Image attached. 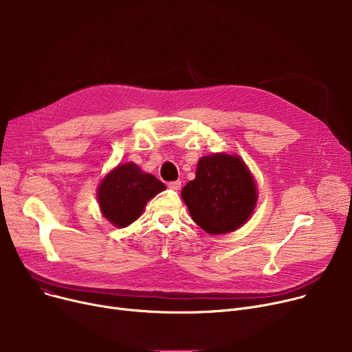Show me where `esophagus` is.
Segmentation results:
<instances>
[{
  "mask_svg": "<svg viewBox=\"0 0 352 352\" xmlns=\"http://www.w3.org/2000/svg\"><path fill=\"white\" fill-rule=\"evenodd\" d=\"M168 188H171L173 191H178L181 188V181L177 179V181H171L168 182Z\"/></svg>",
  "mask_w": 352,
  "mask_h": 352,
  "instance_id": "esophagus-1",
  "label": "esophagus"
}]
</instances>
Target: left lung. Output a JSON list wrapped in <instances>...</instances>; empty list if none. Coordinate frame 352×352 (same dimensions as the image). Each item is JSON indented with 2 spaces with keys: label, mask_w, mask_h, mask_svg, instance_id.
Masks as SVG:
<instances>
[{
  "label": "left lung",
  "mask_w": 352,
  "mask_h": 352,
  "mask_svg": "<svg viewBox=\"0 0 352 352\" xmlns=\"http://www.w3.org/2000/svg\"><path fill=\"white\" fill-rule=\"evenodd\" d=\"M194 223L218 235L245 224L256 204V187L238 155L212 154L198 161L195 178L181 191Z\"/></svg>",
  "instance_id": "left-lung-1"
}]
</instances>
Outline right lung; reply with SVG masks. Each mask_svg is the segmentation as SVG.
<instances>
[{
  "label": "right lung",
  "instance_id": "add662e5",
  "mask_svg": "<svg viewBox=\"0 0 352 352\" xmlns=\"http://www.w3.org/2000/svg\"><path fill=\"white\" fill-rule=\"evenodd\" d=\"M166 187L153 174L142 173L134 162L120 164L101 181L97 197L102 215L124 228L142 214L148 199Z\"/></svg>",
  "mask_w": 352,
  "mask_h": 352
}]
</instances>
